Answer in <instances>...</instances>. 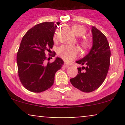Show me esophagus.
<instances>
[{
    "label": "esophagus",
    "instance_id": "1",
    "mask_svg": "<svg viewBox=\"0 0 125 125\" xmlns=\"http://www.w3.org/2000/svg\"><path fill=\"white\" fill-rule=\"evenodd\" d=\"M64 66L65 67H69L70 66V64L67 63H65L64 64Z\"/></svg>",
    "mask_w": 125,
    "mask_h": 125
}]
</instances>
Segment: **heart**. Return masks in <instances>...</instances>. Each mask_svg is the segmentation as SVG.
Segmentation results:
<instances>
[{"instance_id":"obj_1","label":"heart","mask_w":125,"mask_h":125,"mask_svg":"<svg viewBox=\"0 0 125 125\" xmlns=\"http://www.w3.org/2000/svg\"><path fill=\"white\" fill-rule=\"evenodd\" d=\"M72 31L77 36H82L86 32V29L80 25H74L72 26ZM82 48L86 49L90 46V42L87 39H83L81 42ZM79 49L76 46L69 45H63L60 47L58 49V54L64 61L71 62L77 57L79 54Z\"/></svg>"}]
</instances>
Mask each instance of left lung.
<instances>
[{
  "mask_svg": "<svg viewBox=\"0 0 125 125\" xmlns=\"http://www.w3.org/2000/svg\"><path fill=\"white\" fill-rule=\"evenodd\" d=\"M93 45L84 58L76 62L86 66L78 67V74L70 79L76 88L83 92H91L103 83L110 65V50L106 37L94 26L92 28Z\"/></svg>",
  "mask_w": 125,
  "mask_h": 125,
  "instance_id": "left-lung-1",
  "label": "left lung"
}]
</instances>
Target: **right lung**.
Returning a JSON list of instances; mask_svg holds the SVG:
<instances>
[{
  "label": "right lung",
  "instance_id": "add662e5",
  "mask_svg": "<svg viewBox=\"0 0 125 125\" xmlns=\"http://www.w3.org/2000/svg\"><path fill=\"white\" fill-rule=\"evenodd\" d=\"M59 24V21L38 24L21 39L17 53L18 74L21 84L29 91L40 93L49 89L54 83L56 72L64 63L60 58L44 63L47 59L45 52H49L53 46L54 31ZM55 54L53 52L52 56Z\"/></svg>",
  "mask_w": 125,
  "mask_h": 125
}]
</instances>
